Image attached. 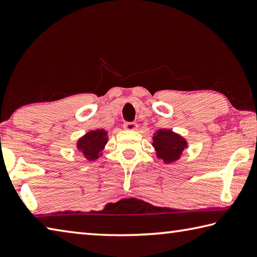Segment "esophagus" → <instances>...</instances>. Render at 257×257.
Listing matches in <instances>:
<instances>
[{"mask_svg":"<svg viewBox=\"0 0 257 257\" xmlns=\"http://www.w3.org/2000/svg\"><path fill=\"white\" fill-rule=\"evenodd\" d=\"M124 128L127 130V131H136L138 128V124L134 123V121H127V123H124Z\"/></svg>","mask_w":257,"mask_h":257,"instance_id":"34e87169","label":"esophagus"}]
</instances>
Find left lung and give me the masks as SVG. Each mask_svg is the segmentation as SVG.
<instances>
[{
  "label": "left lung",
  "mask_w": 257,
  "mask_h": 257,
  "mask_svg": "<svg viewBox=\"0 0 257 257\" xmlns=\"http://www.w3.org/2000/svg\"><path fill=\"white\" fill-rule=\"evenodd\" d=\"M152 146L157 152V157L163 159L165 164H172L181 158L183 151L187 148L185 139L172 130L160 128L154 134Z\"/></svg>",
  "instance_id": "left-lung-1"
}]
</instances>
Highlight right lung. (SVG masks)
Wrapping results in <instances>:
<instances>
[{"mask_svg": "<svg viewBox=\"0 0 257 257\" xmlns=\"http://www.w3.org/2000/svg\"><path fill=\"white\" fill-rule=\"evenodd\" d=\"M108 141V132L105 130H96L90 131L80 138L76 142V148L81 151L87 160H96L102 154L101 151L105 148Z\"/></svg>", "mask_w": 257, "mask_h": 257, "instance_id": "right-lung-1", "label": "right lung"}]
</instances>
